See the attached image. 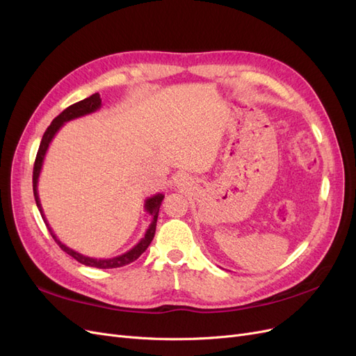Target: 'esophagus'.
<instances>
[{
  "instance_id": "34e87169",
  "label": "esophagus",
  "mask_w": 356,
  "mask_h": 356,
  "mask_svg": "<svg viewBox=\"0 0 356 356\" xmlns=\"http://www.w3.org/2000/svg\"><path fill=\"white\" fill-rule=\"evenodd\" d=\"M182 178H184V177H179V178H178V184H181V181H184Z\"/></svg>"
}]
</instances>
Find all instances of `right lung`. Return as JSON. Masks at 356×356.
<instances>
[{
  "label": "right lung",
  "instance_id": "1",
  "mask_svg": "<svg viewBox=\"0 0 356 356\" xmlns=\"http://www.w3.org/2000/svg\"><path fill=\"white\" fill-rule=\"evenodd\" d=\"M101 105H102V101H101L99 93H95V95L89 96V98H86L80 102H75V104L70 105L68 108L63 110L56 118H53V122L47 127V131L44 132V135H42V139L40 143V148H38V153H37V157H35V163H34V174H32V187H34V197H35V203H37V208L41 213V217L47 225L51 238L55 239V242L60 246L62 251H65L68 255H71L72 258H75V260H77L81 264H84V266H90V267H96V268H115V267H123L126 264H131L132 261H135L136 258L147 250L148 245L152 243V241L154 238V233H156V222H157V217H159V209H160V204H161V200H163L165 195L157 193V195L148 197L145 200V204H144L145 212L152 215L153 220H152V224L148 225L144 238L139 241L134 248H131V250L126 251L124 254H120V255L113 257V258H93V257L83 255L77 251L71 250V248H68L65 243H62L58 239V236L55 234V232H53L51 227L49 225V222L44 217V212H42L40 196H38V178H40L41 168H42V163H44V157H46V153H47L51 139L55 138V135L59 132V129L67 122H71V120H75V118H79V117H83V115H88V114L98 111L101 108Z\"/></svg>",
  "mask_w": 356,
  "mask_h": 356
}]
</instances>
